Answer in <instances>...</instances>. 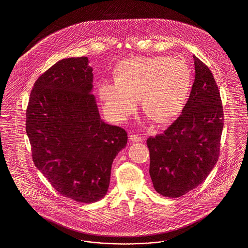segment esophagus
I'll return each instance as SVG.
<instances>
[{
	"label": "esophagus",
	"instance_id": "34e87169",
	"mask_svg": "<svg viewBox=\"0 0 248 248\" xmlns=\"http://www.w3.org/2000/svg\"><path fill=\"white\" fill-rule=\"evenodd\" d=\"M129 139H130L132 142H141V141H142V138H141V136L135 135V134H132V135H130V136H129Z\"/></svg>",
	"mask_w": 248,
	"mask_h": 248
}]
</instances>
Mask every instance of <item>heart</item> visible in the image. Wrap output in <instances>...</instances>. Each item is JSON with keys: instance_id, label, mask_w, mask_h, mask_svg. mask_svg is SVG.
<instances>
[{"instance_id": "1", "label": "heart", "mask_w": 248, "mask_h": 248, "mask_svg": "<svg viewBox=\"0 0 248 248\" xmlns=\"http://www.w3.org/2000/svg\"><path fill=\"white\" fill-rule=\"evenodd\" d=\"M113 78L114 81H103L98 87L107 114L118 121L125 120L135 112L140 99L143 111L163 126L180 117L193 86L188 65L168 56L120 61L113 69Z\"/></svg>"}]
</instances>
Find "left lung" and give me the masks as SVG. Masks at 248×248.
I'll list each match as a JSON object with an SVG mask.
<instances>
[{
  "label": "left lung",
  "mask_w": 248,
  "mask_h": 248,
  "mask_svg": "<svg viewBox=\"0 0 248 248\" xmlns=\"http://www.w3.org/2000/svg\"><path fill=\"white\" fill-rule=\"evenodd\" d=\"M195 79L187 104L162 135L149 137L150 175L165 197L176 198L202 184L218 161L224 128L220 92L209 68L193 56Z\"/></svg>",
  "instance_id": "obj_1"
}]
</instances>
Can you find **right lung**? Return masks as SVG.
<instances>
[{
	"mask_svg": "<svg viewBox=\"0 0 248 248\" xmlns=\"http://www.w3.org/2000/svg\"><path fill=\"white\" fill-rule=\"evenodd\" d=\"M88 63L87 57L63 59L36 80L26 134L34 164L52 186L78 203H91L106 195L113 159L128 136L100 118Z\"/></svg>",
	"mask_w": 248,
	"mask_h": 248,
	"instance_id": "obj_1",
	"label": "right lung"
}]
</instances>
